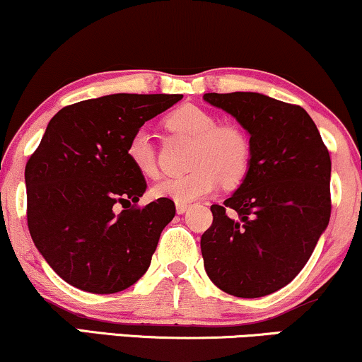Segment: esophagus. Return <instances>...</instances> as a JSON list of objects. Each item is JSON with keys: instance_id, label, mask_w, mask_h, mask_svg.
<instances>
[{"instance_id": "34e87169", "label": "esophagus", "mask_w": 362, "mask_h": 362, "mask_svg": "<svg viewBox=\"0 0 362 362\" xmlns=\"http://www.w3.org/2000/svg\"><path fill=\"white\" fill-rule=\"evenodd\" d=\"M175 209H177L178 215H184L187 210H189V205H187V204H177Z\"/></svg>"}]
</instances>
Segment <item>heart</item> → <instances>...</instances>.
<instances>
[{"label": "heart", "instance_id": "1", "mask_svg": "<svg viewBox=\"0 0 362 362\" xmlns=\"http://www.w3.org/2000/svg\"><path fill=\"white\" fill-rule=\"evenodd\" d=\"M172 130L195 139L194 170L182 175H167L153 185V195L177 204H190L212 195L222 185L237 184L250 163V145L245 134L232 125H218L212 112L197 105H182L167 117ZM127 157L141 175L157 172V152L148 128L140 127L128 136Z\"/></svg>", "mask_w": 362, "mask_h": 362}]
</instances>
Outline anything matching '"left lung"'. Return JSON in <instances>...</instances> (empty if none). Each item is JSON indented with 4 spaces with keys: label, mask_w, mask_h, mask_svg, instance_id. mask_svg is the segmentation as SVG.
Here are the masks:
<instances>
[{
    "label": "left lung",
    "mask_w": 362,
    "mask_h": 362,
    "mask_svg": "<svg viewBox=\"0 0 362 362\" xmlns=\"http://www.w3.org/2000/svg\"><path fill=\"white\" fill-rule=\"evenodd\" d=\"M250 135V163L234 194L212 205L200 239L218 289L262 297L303 271L331 217V157L303 107L254 91L205 93Z\"/></svg>",
    "instance_id": "8db88e82"
}]
</instances>
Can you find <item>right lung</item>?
<instances>
[{"instance_id": "1", "label": "right lung", "mask_w": 362, "mask_h": 362, "mask_svg": "<svg viewBox=\"0 0 362 362\" xmlns=\"http://www.w3.org/2000/svg\"><path fill=\"white\" fill-rule=\"evenodd\" d=\"M182 97L105 95L49 120L25 168L26 215L36 249L70 286L113 294L147 272L175 204L136 207L147 182L128 160L127 141Z\"/></svg>"}]
</instances>
